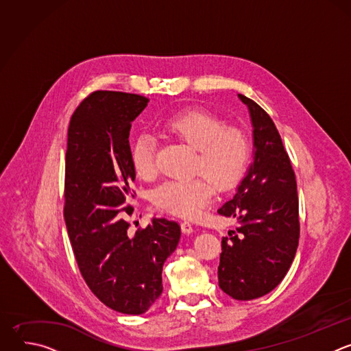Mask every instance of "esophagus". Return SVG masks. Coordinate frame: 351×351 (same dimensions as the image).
I'll return each mask as SVG.
<instances>
[{
    "mask_svg": "<svg viewBox=\"0 0 351 351\" xmlns=\"http://www.w3.org/2000/svg\"><path fill=\"white\" fill-rule=\"evenodd\" d=\"M180 228H182V232L186 233V234H189V233L193 232V225H191L190 222H187V221L180 222Z\"/></svg>",
    "mask_w": 351,
    "mask_h": 351,
    "instance_id": "obj_1",
    "label": "esophagus"
}]
</instances>
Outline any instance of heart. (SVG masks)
<instances>
[{"label":"heart","mask_w":351,"mask_h":351,"mask_svg":"<svg viewBox=\"0 0 351 351\" xmlns=\"http://www.w3.org/2000/svg\"><path fill=\"white\" fill-rule=\"evenodd\" d=\"M167 130L195 149L193 173L189 179H171L154 191V204L178 217L191 218L199 214L217 189H233L245 175L252 161L253 147L247 133L228 126L221 118L206 111H186L171 117ZM157 137L140 133L132 143L133 168L141 179L158 173Z\"/></svg>","instance_id":"b5f03b06"}]
</instances>
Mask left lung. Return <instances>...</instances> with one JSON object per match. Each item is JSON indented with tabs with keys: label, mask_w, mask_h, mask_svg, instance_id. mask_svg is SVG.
<instances>
[{
	"label": "left lung",
	"mask_w": 351,
	"mask_h": 351,
	"mask_svg": "<svg viewBox=\"0 0 351 351\" xmlns=\"http://www.w3.org/2000/svg\"><path fill=\"white\" fill-rule=\"evenodd\" d=\"M254 126V164L236 194L218 213L239 226L222 237L219 287L234 300H253L286 276L298 245L300 219L295 175L271 117L248 97Z\"/></svg>",
	"instance_id": "8db88e82"
}]
</instances>
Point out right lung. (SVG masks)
I'll list each match as a JSON object with an SVG mask.
<instances>
[{"mask_svg":"<svg viewBox=\"0 0 351 351\" xmlns=\"http://www.w3.org/2000/svg\"><path fill=\"white\" fill-rule=\"evenodd\" d=\"M138 94L97 90L68 128L64 218L79 271L111 310L140 315L162 293V265L180 237L176 221L153 219L129 232L136 197L129 132L147 107Z\"/></svg>","mask_w":351,"mask_h":351,"instance_id":"obj_1","label":"right lung"}]
</instances>
